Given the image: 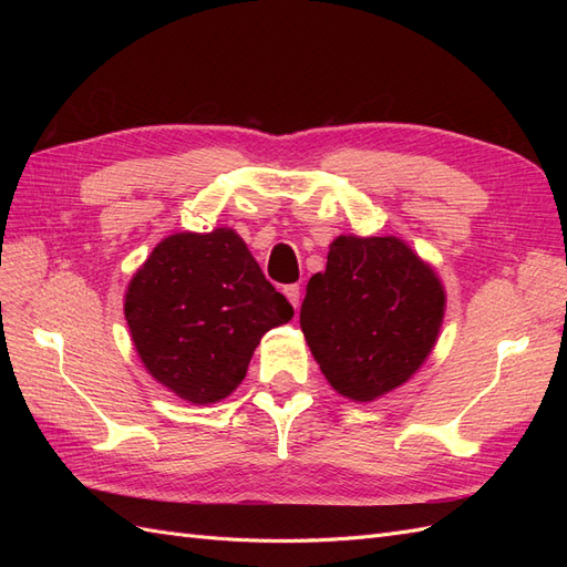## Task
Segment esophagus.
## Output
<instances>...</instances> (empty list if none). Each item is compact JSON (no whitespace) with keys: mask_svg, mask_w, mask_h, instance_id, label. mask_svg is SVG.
<instances>
[{"mask_svg":"<svg viewBox=\"0 0 567 567\" xmlns=\"http://www.w3.org/2000/svg\"><path fill=\"white\" fill-rule=\"evenodd\" d=\"M284 296L288 298V302L298 307L300 305V286L298 284H290V286H284Z\"/></svg>","mask_w":567,"mask_h":567,"instance_id":"esophagus-1","label":"esophagus"}]
</instances>
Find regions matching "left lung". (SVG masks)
I'll return each instance as SVG.
<instances>
[{
  "mask_svg": "<svg viewBox=\"0 0 567 567\" xmlns=\"http://www.w3.org/2000/svg\"><path fill=\"white\" fill-rule=\"evenodd\" d=\"M444 288L398 236H338L307 284L305 333L331 388L373 402L414 375L435 348Z\"/></svg>",
  "mask_w": 567,
  "mask_h": 567,
  "instance_id": "obj_1",
  "label": "left lung"
}]
</instances>
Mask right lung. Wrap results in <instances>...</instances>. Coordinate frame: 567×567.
Wrapping results in <instances>:
<instances>
[{"label": "right lung", "mask_w": 567, "mask_h": 567, "mask_svg": "<svg viewBox=\"0 0 567 567\" xmlns=\"http://www.w3.org/2000/svg\"><path fill=\"white\" fill-rule=\"evenodd\" d=\"M290 317L293 307L227 227L163 238L125 293V319L146 371L192 404L229 398L260 338Z\"/></svg>", "instance_id": "obj_1"}]
</instances>
